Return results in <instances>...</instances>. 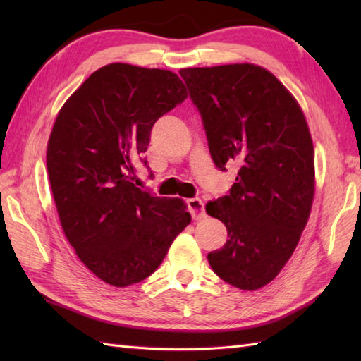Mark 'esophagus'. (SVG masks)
I'll use <instances>...</instances> for the list:
<instances>
[{"instance_id": "esophagus-1", "label": "esophagus", "mask_w": 361, "mask_h": 361, "mask_svg": "<svg viewBox=\"0 0 361 361\" xmlns=\"http://www.w3.org/2000/svg\"><path fill=\"white\" fill-rule=\"evenodd\" d=\"M188 208H189L190 214H192L194 220H202L206 217L204 203L200 200V198H189Z\"/></svg>"}]
</instances>
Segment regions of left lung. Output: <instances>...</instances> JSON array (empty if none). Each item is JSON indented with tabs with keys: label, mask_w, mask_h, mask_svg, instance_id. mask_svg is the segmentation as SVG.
I'll list each match as a JSON object with an SVG mask.
<instances>
[{
	"label": "left lung",
	"mask_w": 361,
	"mask_h": 361,
	"mask_svg": "<svg viewBox=\"0 0 361 361\" xmlns=\"http://www.w3.org/2000/svg\"><path fill=\"white\" fill-rule=\"evenodd\" d=\"M202 116L214 164L239 167L228 195L206 204L228 229L208 255L219 278L240 290L271 282L293 255L315 192L313 142L288 90L251 63L180 71Z\"/></svg>",
	"instance_id": "left-lung-1"
}]
</instances>
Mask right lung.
<instances>
[{
  "mask_svg": "<svg viewBox=\"0 0 361 361\" xmlns=\"http://www.w3.org/2000/svg\"><path fill=\"white\" fill-rule=\"evenodd\" d=\"M188 97L176 74L127 63L94 71L54 122L49 183L68 242L90 271L114 287L137 283L163 262L190 224L180 198L136 188L150 132Z\"/></svg>",
  "mask_w": 361,
  "mask_h": 361,
  "instance_id": "1",
  "label": "right lung"
}]
</instances>
